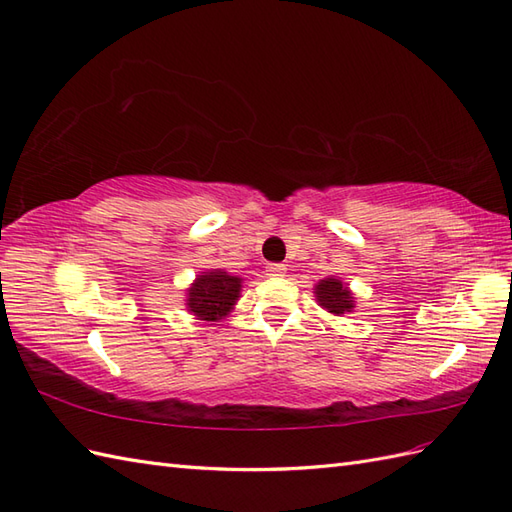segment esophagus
<instances>
[{
  "label": "esophagus",
  "mask_w": 512,
  "mask_h": 512,
  "mask_svg": "<svg viewBox=\"0 0 512 512\" xmlns=\"http://www.w3.org/2000/svg\"><path fill=\"white\" fill-rule=\"evenodd\" d=\"M285 264H268L266 266V274H268V277H283V274H285Z\"/></svg>",
  "instance_id": "obj_1"
}]
</instances>
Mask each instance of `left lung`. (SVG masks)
Listing matches in <instances>:
<instances>
[{
	"mask_svg": "<svg viewBox=\"0 0 512 512\" xmlns=\"http://www.w3.org/2000/svg\"><path fill=\"white\" fill-rule=\"evenodd\" d=\"M313 294H316V303L324 309L333 313V316H344V313H350L355 309V294L337 277H326L313 285Z\"/></svg>",
	"mask_w": 512,
	"mask_h": 512,
	"instance_id": "left-lung-1",
	"label": "left lung"
}]
</instances>
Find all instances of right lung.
<instances>
[{
    "mask_svg": "<svg viewBox=\"0 0 512 512\" xmlns=\"http://www.w3.org/2000/svg\"><path fill=\"white\" fill-rule=\"evenodd\" d=\"M244 279L222 268L205 270L186 290V309L196 320L220 322L235 309Z\"/></svg>",
    "mask_w": 512,
    "mask_h": 512,
    "instance_id": "add662e5",
    "label": "right lung"
}]
</instances>
